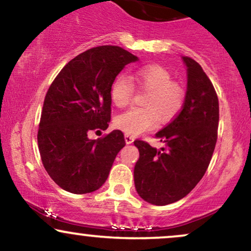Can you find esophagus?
<instances>
[{"instance_id": "esophagus-1", "label": "esophagus", "mask_w": 251, "mask_h": 251, "mask_svg": "<svg viewBox=\"0 0 251 251\" xmlns=\"http://www.w3.org/2000/svg\"><path fill=\"white\" fill-rule=\"evenodd\" d=\"M133 140H134V138L132 137V135L125 134V142H126V144H132V143H133Z\"/></svg>"}]
</instances>
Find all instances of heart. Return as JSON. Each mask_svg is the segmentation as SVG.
Masks as SVG:
<instances>
[{
	"label": "heart",
	"mask_w": 251,
	"mask_h": 251,
	"mask_svg": "<svg viewBox=\"0 0 251 251\" xmlns=\"http://www.w3.org/2000/svg\"><path fill=\"white\" fill-rule=\"evenodd\" d=\"M133 80L149 93L142 108H131L119 114L114 124L129 135H138L154 128L159 122H169L179 113L184 102V91L172 81L171 74L159 65H148L133 72ZM134 86L128 76L120 74L111 86L112 101L117 107H126L132 101Z\"/></svg>",
	"instance_id": "obj_1"
}]
</instances>
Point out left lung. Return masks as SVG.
<instances>
[{
  "mask_svg": "<svg viewBox=\"0 0 251 251\" xmlns=\"http://www.w3.org/2000/svg\"><path fill=\"white\" fill-rule=\"evenodd\" d=\"M188 73L185 100L178 116L155 133L165 148L157 150L135 140L139 159L134 166V185L144 201L168 205L181 200L198 184L217 142L218 98L198 62L183 56Z\"/></svg>",
  "mask_w": 251,
  "mask_h": 251,
  "instance_id": "left-lung-1",
  "label": "left lung"
}]
</instances>
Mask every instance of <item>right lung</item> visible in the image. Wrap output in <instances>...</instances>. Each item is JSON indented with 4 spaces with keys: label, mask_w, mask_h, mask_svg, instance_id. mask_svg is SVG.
Here are the masks:
<instances>
[{
    "label": "right lung",
    "mask_w": 251,
    "mask_h": 251,
    "mask_svg": "<svg viewBox=\"0 0 251 251\" xmlns=\"http://www.w3.org/2000/svg\"><path fill=\"white\" fill-rule=\"evenodd\" d=\"M138 57L118 46H100L71 60L51 82L40 119L37 144L47 174L72 194H89L107 179L125 146L119 129L89 139L111 120V86Z\"/></svg>",
    "instance_id": "obj_1"
}]
</instances>
